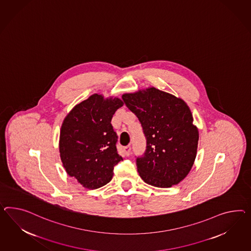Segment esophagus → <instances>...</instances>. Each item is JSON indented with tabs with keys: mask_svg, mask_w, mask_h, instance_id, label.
Masks as SVG:
<instances>
[{
	"mask_svg": "<svg viewBox=\"0 0 251 251\" xmlns=\"http://www.w3.org/2000/svg\"><path fill=\"white\" fill-rule=\"evenodd\" d=\"M124 153H125V154H126V156H128L130 153H131V147H130V146L125 147V148H124Z\"/></svg>",
	"mask_w": 251,
	"mask_h": 251,
	"instance_id": "34e87169",
	"label": "esophagus"
}]
</instances>
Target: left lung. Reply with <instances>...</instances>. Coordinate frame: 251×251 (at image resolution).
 I'll use <instances>...</instances> for the list:
<instances>
[{"label": "left lung", "mask_w": 251, "mask_h": 251, "mask_svg": "<svg viewBox=\"0 0 251 251\" xmlns=\"http://www.w3.org/2000/svg\"><path fill=\"white\" fill-rule=\"evenodd\" d=\"M122 98L141 123L147 139L145 153L136 157L142 179L156 187L177 185L193 167L200 137L189 107L154 87Z\"/></svg>", "instance_id": "8db88e82"}]
</instances>
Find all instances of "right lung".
<instances>
[{
    "label": "right lung",
    "instance_id": "add662e5",
    "mask_svg": "<svg viewBox=\"0 0 251 251\" xmlns=\"http://www.w3.org/2000/svg\"><path fill=\"white\" fill-rule=\"evenodd\" d=\"M119 98L95 94L76 104L65 117L60 132L59 150L66 173L88 189L109 183L114 167L122 156L117 153L118 136L111 125Z\"/></svg>",
    "mask_w": 251,
    "mask_h": 251
}]
</instances>
